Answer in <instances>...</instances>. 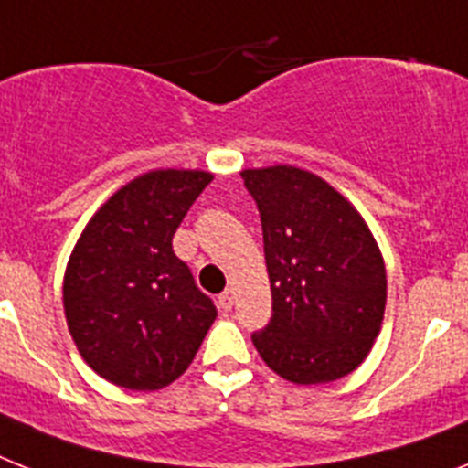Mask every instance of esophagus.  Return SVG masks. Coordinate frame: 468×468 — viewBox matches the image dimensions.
I'll return each instance as SVG.
<instances>
[{
	"label": "esophagus",
	"instance_id": "esophagus-1",
	"mask_svg": "<svg viewBox=\"0 0 468 468\" xmlns=\"http://www.w3.org/2000/svg\"><path fill=\"white\" fill-rule=\"evenodd\" d=\"M231 306H234V292L227 289V292L219 294V308H222V311H231Z\"/></svg>",
	"mask_w": 468,
	"mask_h": 468
}]
</instances>
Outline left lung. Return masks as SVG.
Instances as JSON below:
<instances>
[{
    "instance_id": "1",
    "label": "left lung",
    "mask_w": 468,
    "mask_h": 468,
    "mask_svg": "<svg viewBox=\"0 0 468 468\" xmlns=\"http://www.w3.org/2000/svg\"><path fill=\"white\" fill-rule=\"evenodd\" d=\"M256 200L272 318L250 339L277 376L318 385L364 364L385 315L380 249L356 207L311 172L243 169Z\"/></svg>"
}]
</instances>
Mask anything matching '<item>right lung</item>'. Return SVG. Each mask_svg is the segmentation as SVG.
<instances>
[{"instance_id":"right-lung-1","label":"right lung","mask_w":468,"mask_h":468,"mask_svg":"<svg viewBox=\"0 0 468 468\" xmlns=\"http://www.w3.org/2000/svg\"><path fill=\"white\" fill-rule=\"evenodd\" d=\"M212 181L155 169L119 188L80 234L64 275V313L80 356L126 389H160L191 366L218 308L172 249Z\"/></svg>"}]
</instances>
